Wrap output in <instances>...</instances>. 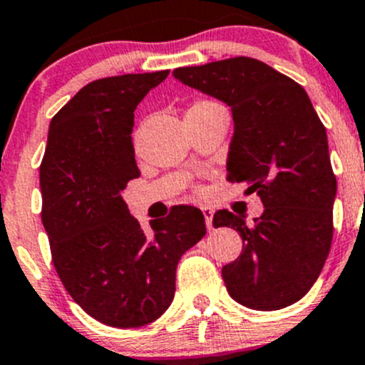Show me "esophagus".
Segmentation results:
<instances>
[{"mask_svg": "<svg viewBox=\"0 0 365 365\" xmlns=\"http://www.w3.org/2000/svg\"><path fill=\"white\" fill-rule=\"evenodd\" d=\"M201 212H203L205 215V222H206V227H208V231L213 230V224H212V219H213V210L208 208V206H203L201 208Z\"/></svg>", "mask_w": 365, "mask_h": 365, "instance_id": "esophagus-1", "label": "esophagus"}]
</instances>
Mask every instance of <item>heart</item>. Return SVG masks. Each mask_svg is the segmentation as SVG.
I'll return each mask as SVG.
<instances>
[{"instance_id":"b5f03b06","label":"heart","mask_w":365,"mask_h":365,"mask_svg":"<svg viewBox=\"0 0 365 365\" xmlns=\"http://www.w3.org/2000/svg\"><path fill=\"white\" fill-rule=\"evenodd\" d=\"M212 108H219V106H217L215 102H210V101H197V102H194L192 106H190L189 111H187V114L200 113V111H208V109H212Z\"/></svg>"}]
</instances>
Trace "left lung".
<instances>
[{"mask_svg": "<svg viewBox=\"0 0 365 365\" xmlns=\"http://www.w3.org/2000/svg\"><path fill=\"white\" fill-rule=\"evenodd\" d=\"M175 79L231 108L235 132L227 180L245 183L264 210H219L213 227H233L242 254L222 267L227 293L256 311L300 300L319 277L332 244L337 182L327 130L300 84L254 58H230L173 70Z\"/></svg>", "mask_w": 365, "mask_h": 365, "instance_id": "left-lung-1", "label": "left lung"}]
</instances>
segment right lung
I'll return each instance as SVG.
<instances>
[{
	"instance_id": "right-lung-1",
	"label": "right lung",
	"mask_w": 365,
	"mask_h": 365,
	"mask_svg": "<svg viewBox=\"0 0 365 365\" xmlns=\"http://www.w3.org/2000/svg\"><path fill=\"white\" fill-rule=\"evenodd\" d=\"M169 70L125 73L86 84L51 120L40 165L42 222L68 295L116 329L155 322L175 297L183 252L205 237L200 208L173 206L141 230L121 192L139 178L134 111Z\"/></svg>"
}]
</instances>
